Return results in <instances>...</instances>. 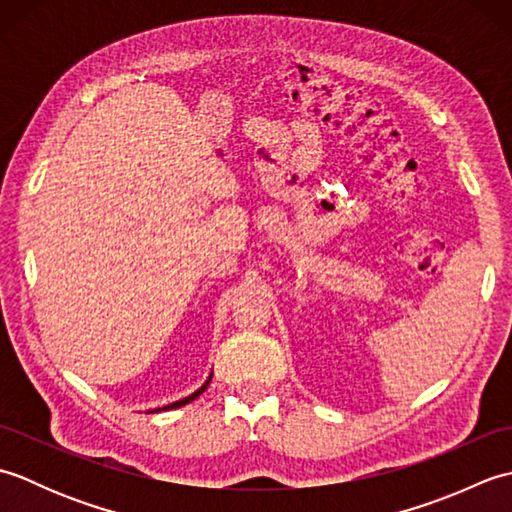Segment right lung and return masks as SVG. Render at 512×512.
<instances>
[{"mask_svg": "<svg viewBox=\"0 0 512 512\" xmlns=\"http://www.w3.org/2000/svg\"><path fill=\"white\" fill-rule=\"evenodd\" d=\"M209 383H211V376H209V380H206V383L198 389V391H193V394L191 396H187V398H182V400H178V402H171V405H167V407H162V409H178V407H184V405H187V402H191V400H195V398H198L200 394H202V391L206 389V387H209ZM158 411V409H156Z\"/></svg>", "mask_w": 512, "mask_h": 512, "instance_id": "1", "label": "right lung"}]
</instances>
